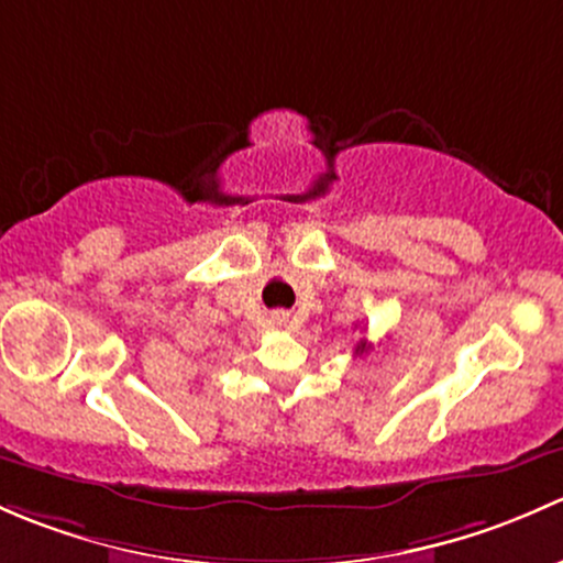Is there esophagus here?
<instances>
[{"instance_id": "esophagus-1", "label": "esophagus", "mask_w": 563, "mask_h": 563, "mask_svg": "<svg viewBox=\"0 0 563 563\" xmlns=\"http://www.w3.org/2000/svg\"><path fill=\"white\" fill-rule=\"evenodd\" d=\"M279 320H284V314H282V317H279Z\"/></svg>"}]
</instances>
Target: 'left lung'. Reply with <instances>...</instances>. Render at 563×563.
Here are the masks:
<instances>
[{"label": "left lung", "instance_id": "8db88e82", "mask_svg": "<svg viewBox=\"0 0 563 563\" xmlns=\"http://www.w3.org/2000/svg\"><path fill=\"white\" fill-rule=\"evenodd\" d=\"M363 350H366V341H361V344L355 346V352H363Z\"/></svg>", "mask_w": 563, "mask_h": 563}]
</instances>
